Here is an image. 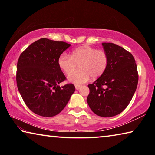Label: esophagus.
<instances>
[{"mask_svg":"<svg viewBox=\"0 0 155 155\" xmlns=\"http://www.w3.org/2000/svg\"><path fill=\"white\" fill-rule=\"evenodd\" d=\"M81 86L79 85H75V88H76V90H79V89L81 88Z\"/></svg>","mask_w":155,"mask_h":155,"instance_id":"34e87169","label":"esophagus"}]
</instances>
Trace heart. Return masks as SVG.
<instances>
[{
    "instance_id": "b5f03b06",
    "label": "heart",
    "mask_w": 155,
    "mask_h": 155,
    "mask_svg": "<svg viewBox=\"0 0 155 155\" xmlns=\"http://www.w3.org/2000/svg\"><path fill=\"white\" fill-rule=\"evenodd\" d=\"M109 64L107 52L89 46L74 49L71 56L62 53L58 59L59 68L67 75L74 71L78 65L81 70L69 76L68 79L75 84H82L90 79L96 78L106 71Z\"/></svg>"
}]
</instances>
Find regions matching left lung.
<instances>
[{"mask_svg": "<svg viewBox=\"0 0 155 155\" xmlns=\"http://www.w3.org/2000/svg\"><path fill=\"white\" fill-rule=\"evenodd\" d=\"M109 57L106 71L88 85L87 101L94 114L108 117L120 114L130 103L138 83L135 60L130 52L113 43H103Z\"/></svg>", "mask_w": 155, "mask_h": 155, "instance_id": "1", "label": "left lung"}]
</instances>
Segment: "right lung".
I'll return each mask as SVG.
<instances>
[{"mask_svg": "<svg viewBox=\"0 0 155 155\" xmlns=\"http://www.w3.org/2000/svg\"><path fill=\"white\" fill-rule=\"evenodd\" d=\"M70 46L64 41L41 38L31 44L18 59V89L26 105L37 115L52 117L59 114L74 92L72 83L58 85L66 79L58 59Z\"/></svg>", "mask_w": 155, "mask_h": 155, "instance_id": "add662e5", "label": "right lung"}]
</instances>
